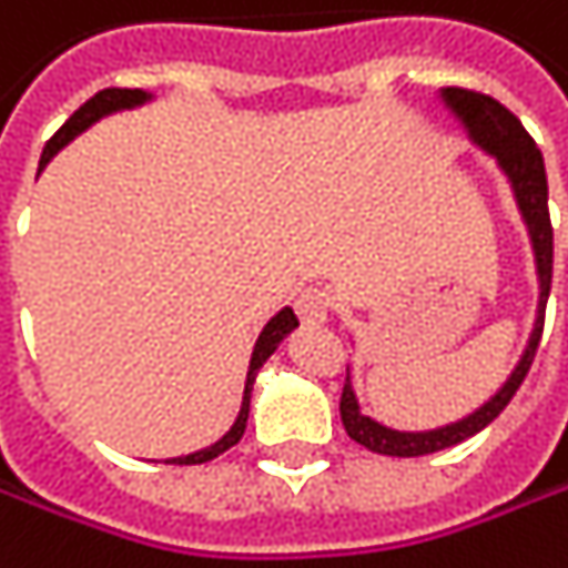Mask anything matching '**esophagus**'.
Listing matches in <instances>:
<instances>
[{"mask_svg": "<svg viewBox=\"0 0 568 568\" xmlns=\"http://www.w3.org/2000/svg\"><path fill=\"white\" fill-rule=\"evenodd\" d=\"M297 316L303 326H320L328 320V294L320 287H306L297 297Z\"/></svg>", "mask_w": 568, "mask_h": 568, "instance_id": "1", "label": "esophagus"}]
</instances>
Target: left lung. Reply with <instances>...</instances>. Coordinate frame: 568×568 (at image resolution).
<instances>
[{
  "label": "left lung",
  "instance_id": "obj_1",
  "mask_svg": "<svg viewBox=\"0 0 568 568\" xmlns=\"http://www.w3.org/2000/svg\"><path fill=\"white\" fill-rule=\"evenodd\" d=\"M440 101L464 124L469 140L483 153L496 159L501 175L508 179L515 204H518L521 220L527 226V236H530V248H534L540 297H537V316H534V328H530V338H527L521 361L515 364L508 381L498 386L496 396H489V403H483L479 409L469 412L467 418H460V422L440 425V428H432V432L386 428L377 418L361 412L355 386H352V374L345 377L338 412H342V425H345L348 438L357 440L367 450H374V454H386V457H425V454H435V450H444V447H454L460 440L473 438L489 422H496L498 412L511 403V396L518 393V386L525 383L527 371L534 364L537 345H540V332H544L547 297H550V277H554V226H550V211H547V169H544V156H540L537 143L530 140L525 124L505 104H498L496 99H489L483 92L440 89Z\"/></svg>",
  "mask_w": 568,
  "mask_h": 568
}]
</instances>
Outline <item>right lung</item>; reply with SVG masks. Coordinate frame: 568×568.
Here are the masks:
<instances>
[{"label":"right lung","instance_id":"right-lung-1","mask_svg":"<svg viewBox=\"0 0 568 568\" xmlns=\"http://www.w3.org/2000/svg\"><path fill=\"white\" fill-rule=\"evenodd\" d=\"M146 101H153V95H150V92H143V89H104V92H99V95H92V99L85 101V104L72 114L63 128L57 130V133L47 140V146H43V153H41V169L50 162V159L57 156L67 143H72L82 130L92 128L95 121L108 118V114H118V111L140 108V104H146ZM297 326H300V320L294 316V310H291V306H284L281 313H274V316H271L268 326L262 328V335H258V342H255V348H252V357H248V374H245L240 415H236V422L230 425V432H226L220 440H213L211 447H201V450L185 454V457H172V460H165V464H179V467L207 464V460H213V457H220L223 450H230L233 444H240L242 432H245V422H248V399H252V383H255V374L262 371V364L277 352V345H281V342H284V338H287V335H291Z\"/></svg>","mask_w":568,"mask_h":568}]
</instances>
